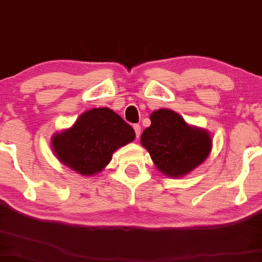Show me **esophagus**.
<instances>
[{
  "label": "esophagus",
  "instance_id": "34e87169",
  "mask_svg": "<svg viewBox=\"0 0 262 262\" xmlns=\"http://www.w3.org/2000/svg\"><path fill=\"white\" fill-rule=\"evenodd\" d=\"M133 128H134V130H135V135H137V139H139V137H140V134H141L140 124H134Z\"/></svg>",
  "mask_w": 262,
  "mask_h": 262
}]
</instances>
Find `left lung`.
<instances>
[{"mask_svg": "<svg viewBox=\"0 0 262 262\" xmlns=\"http://www.w3.org/2000/svg\"><path fill=\"white\" fill-rule=\"evenodd\" d=\"M149 120L151 125L144 130L140 142L164 175L183 177L210 156L212 140L208 132L191 127L175 111H153Z\"/></svg>", "mask_w": 262, "mask_h": 262, "instance_id": "1", "label": "left lung"}]
</instances>
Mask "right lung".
I'll return each mask as SVG.
<instances>
[{
    "mask_svg": "<svg viewBox=\"0 0 262 262\" xmlns=\"http://www.w3.org/2000/svg\"><path fill=\"white\" fill-rule=\"evenodd\" d=\"M135 139V132L109 107L91 109L71 128L51 138L55 156L80 175L102 171L117 148Z\"/></svg>",
    "mask_w": 262,
    "mask_h": 262,
    "instance_id": "obj_1",
    "label": "right lung"
}]
</instances>
